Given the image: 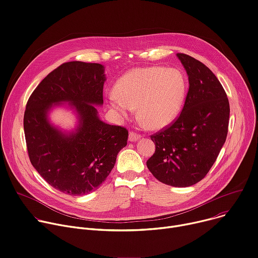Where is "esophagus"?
<instances>
[{"instance_id": "obj_1", "label": "esophagus", "mask_w": 258, "mask_h": 258, "mask_svg": "<svg viewBox=\"0 0 258 258\" xmlns=\"http://www.w3.org/2000/svg\"><path fill=\"white\" fill-rule=\"evenodd\" d=\"M140 139H141V135L136 134L134 132H131L130 135H128V141L130 142H136V141H138V140H140Z\"/></svg>"}]
</instances>
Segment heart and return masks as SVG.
<instances>
[{
	"mask_svg": "<svg viewBox=\"0 0 258 258\" xmlns=\"http://www.w3.org/2000/svg\"><path fill=\"white\" fill-rule=\"evenodd\" d=\"M108 105L120 118H128L135 108L144 125L160 130L172 123L182 110L187 82L177 68L146 67L131 70L116 83Z\"/></svg>",
	"mask_w": 258,
	"mask_h": 258,
	"instance_id": "obj_1",
	"label": "heart"
}]
</instances>
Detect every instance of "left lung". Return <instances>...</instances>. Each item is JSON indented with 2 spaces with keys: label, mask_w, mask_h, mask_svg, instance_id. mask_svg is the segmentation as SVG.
Masks as SVG:
<instances>
[{
  "label": "left lung",
  "mask_w": 258,
  "mask_h": 258,
  "mask_svg": "<svg viewBox=\"0 0 258 258\" xmlns=\"http://www.w3.org/2000/svg\"><path fill=\"white\" fill-rule=\"evenodd\" d=\"M188 76L189 89L177 120L152 135L155 152L146 165L160 182L187 187L200 182L225 143L229 103L211 70L198 59L177 53Z\"/></svg>",
  "instance_id": "8db88e82"
}]
</instances>
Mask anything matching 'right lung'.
I'll return each instance as SVG.
<instances>
[{
  "label": "right lung",
  "instance_id": "1",
  "mask_svg": "<svg viewBox=\"0 0 258 258\" xmlns=\"http://www.w3.org/2000/svg\"><path fill=\"white\" fill-rule=\"evenodd\" d=\"M106 81L101 63L70 61L46 76L31 95L23 117L30 160L53 188L83 196L106 180L128 132L100 119ZM66 106L77 115L78 125L63 131L51 123L50 111Z\"/></svg>",
  "mask_w": 258,
  "mask_h": 258
}]
</instances>
